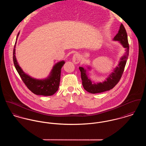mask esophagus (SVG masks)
<instances>
[{
    "mask_svg": "<svg viewBox=\"0 0 146 146\" xmlns=\"http://www.w3.org/2000/svg\"><path fill=\"white\" fill-rule=\"evenodd\" d=\"M81 60V57L80 56L79 54L78 53H75L72 57V61L75 64H79Z\"/></svg>",
    "mask_w": 146,
    "mask_h": 146,
    "instance_id": "obj_1",
    "label": "esophagus"
}]
</instances>
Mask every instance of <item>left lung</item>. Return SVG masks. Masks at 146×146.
I'll return each instance as SVG.
<instances>
[{
	"label": "left lung",
	"instance_id": "left-lung-1",
	"mask_svg": "<svg viewBox=\"0 0 146 146\" xmlns=\"http://www.w3.org/2000/svg\"><path fill=\"white\" fill-rule=\"evenodd\" d=\"M113 40L119 41L123 47L125 48L126 52L125 54L120 58V61L118 66L115 68L113 72L108 76L105 81L97 84L94 83L88 79L86 73V70L82 67H79L82 86L84 89L89 93L96 94L110 90L118 83L123 74L129 54V44L127 33L123 24L120 25L118 33L114 37Z\"/></svg>",
	"mask_w": 146,
	"mask_h": 146
}]
</instances>
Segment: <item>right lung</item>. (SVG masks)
Segmentation results:
<instances>
[{
    "label": "right lung",
    "instance_id": "add662e5",
    "mask_svg": "<svg viewBox=\"0 0 146 146\" xmlns=\"http://www.w3.org/2000/svg\"><path fill=\"white\" fill-rule=\"evenodd\" d=\"M19 35L18 32L16 41L14 46L13 59L14 65L19 74L23 82L25 84L27 87L32 92L36 95L43 96H51L56 93L59 88L61 68L64 66L65 62L64 61L57 63L54 66L50 74V76L44 80L36 79L32 78L30 76L25 74L21 67L19 66L15 57V45L17 43V38Z\"/></svg>",
    "mask_w": 146,
    "mask_h": 146
}]
</instances>
